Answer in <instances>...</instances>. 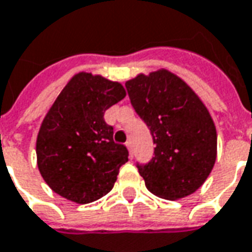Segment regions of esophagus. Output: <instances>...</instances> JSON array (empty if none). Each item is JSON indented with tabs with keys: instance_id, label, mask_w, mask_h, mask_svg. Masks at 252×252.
<instances>
[{
	"instance_id": "esophagus-1",
	"label": "esophagus",
	"mask_w": 252,
	"mask_h": 252,
	"mask_svg": "<svg viewBox=\"0 0 252 252\" xmlns=\"http://www.w3.org/2000/svg\"><path fill=\"white\" fill-rule=\"evenodd\" d=\"M126 147H127V149H129L130 156L133 158V143H131V141H126Z\"/></svg>"
}]
</instances>
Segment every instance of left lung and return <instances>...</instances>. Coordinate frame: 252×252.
<instances>
[{"mask_svg":"<svg viewBox=\"0 0 252 252\" xmlns=\"http://www.w3.org/2000/svg\"><path fill=\"white\" fill-rule=\"evenodd\" d=\"M130 103L147 123L154 158L137 163L151 193L167 200L192 195L214 167L217 131L202 100L167 70L140 74L126 82Z\"/></svg>","mask_w":252,"mask_h":252,"instance_id":"left-lung-1","label":"left lung"}]
</instances>
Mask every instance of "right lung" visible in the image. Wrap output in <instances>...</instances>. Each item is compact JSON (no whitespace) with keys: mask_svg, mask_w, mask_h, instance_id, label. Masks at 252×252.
Here are the masks:
<instances>
[{"mask_svg":"<svg viewBox=\"0 0 252 252\" xmlns=\"http://www.w3.org/2000/svg\"><path fill=\"white\" fill-rule=\"evenodd\" d=\"M126 92L119 82L79 72L42 121L36 137V163L53 192L78 204L92 203L114 188L129 151L114 141L104 112Z\"/></svg>","mask_w":252,"mask_h":252,"instance_id":"add662e5","label":"right lung"}]
</instances>
